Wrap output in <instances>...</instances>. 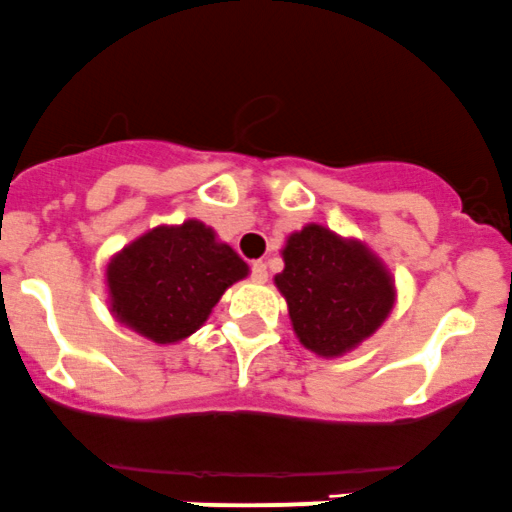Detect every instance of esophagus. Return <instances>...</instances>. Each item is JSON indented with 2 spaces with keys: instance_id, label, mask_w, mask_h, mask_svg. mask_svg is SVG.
Masks as SVG:
<instances>
[{
  "instance_id": "esophagus-1",
  "label": "esophagus",
  "mask_w": 512,
  "mask_h": 512,
  "mask_svg": "<svg viewBox=\"0 0 512 512\" xmlns=\"http://www.w3.org/2000/svg\"><path fill=\"white\" fill-rule=\"evenodd\" d=\"M251 278H254V283H266V280H268L266 263L254 261V266H251Z\"/></svg>"
}]
</instances>
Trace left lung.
Segmentation results:
<instances>
[{"instance_id": "8db88e82", "label": "left lung", "mask_w": 512, "mask_h": 512, "mask_svg": "<svg viewBox=\"0 0 512 512\" xmlns=\"http://www.w3.org/2000/svg\"><path fill=\"white\" fill-rule=\"evenodd\" d=\"M285 268L273 278L295 337L322 359L349 354L393 312L395 278L364 241L322 224H305L285 239Z\"/></svg>"}]
</instances>
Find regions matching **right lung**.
<instances>
[{
	"instance_id": "add662e5",
	"label": "right lung",
	"mask_w": 512,
	"mask_h": 512,
	"mask_svg": "<svg viewBox=\"0 0 512 512\" xmlns=\"http://www.w3.org/2000/svg\"><path fill=\"white\" fill-rule=\"evenodd\" d=\"M249 276V266L200 219L158 224L117 251L104 285L112 315L153 344H178L195 334L224 290Z\"/></svg>"
}]
</instances>
